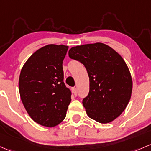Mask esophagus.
<instances>
[{"label": "esophagus", "instance_id": "obj_1", "mask_svg": "<svg viewBox=\"0 0 151 151\" xmlns=\"http://www.w3.org/2000/svg\"><path fill=\"white\" fill-rule=\"evenodd\" d=\"M73 94L76 97V96H77V89H76V87H73Z\"/></svg>", "mask_w": 151, "mask_h": 151}]
</instances>
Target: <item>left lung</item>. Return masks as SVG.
Returning <instances> with one entry per match:
<instances>
[{"mask_svg":"<svg viewBox=\"0 0 151 151\" xmlns=\"http://www.w3.org/2000/svg\"><path fill=\"white\" fill-rule=\"evenodd\" d=\"M70 58L81 62L89 77L83 105L90 119L108 124L119 117L131 98L132 79L122 56L102 43L72 47Z\"/></svg>","mask_w":151,"mask_h":151,"instance_id":"obj_1","label":"left lung"}]
</instances>
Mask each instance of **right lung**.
<instances>
[{"label":"right lung","mask_w":151,"mask_h":151,"mask_svg":"<svg viewBox=\"0 0 151 151\" xmlns=\"http://www.w3.org/2000/svg\"><path fill=\"white\" fill-rule=\"evenodd\" d=\"M65 45L49 44L32 54L22 68L19 79L20 97L31 119L53 127L65 119L71 91L63 79Z\"/></svg>","instance_id":"obj_1"}]
</instances>
